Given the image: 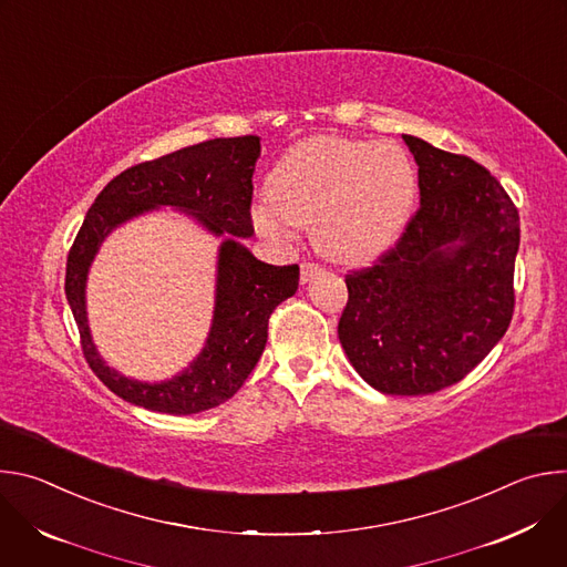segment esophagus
Listing matches in <instances>:
<instances>
[{
	"instance_id": "34e87169",
	"label": "esophagus",
	"mask_w": 567,
	"mask_h": 567,
	"mask_svg": "<svg viewBox=\"0 0 567 567\" xmlns=\"http://www.w3.org/2000/svg\"><path fill=\"white\" fill-rule=\"evenodd\" d=\"M318 274H322V269H320L318 265H313V262H302V265H300V282H302V285L309 282L311 278H316Z\"/></svg>"
}]
</instances>
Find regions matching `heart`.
Here are the masks:
<instances>
[{"label": "heart", "mask_w": 567, "mask_h": 567, "mask_svg": "<svg viewBox=\"0 0 567 567\" xmlns=\"http://www.w3.org/2000/svg\"><path fill=\"white\" fill-rule=\"evenodd\" d=\"M267 197L251 208L254 230L287 247L298 226H313L322 254L361 265L385 254L406 228L417 173L394 141L311 136L291 145L267 177Z\"/></svg>", "instance_id": "1"}]
</instances>
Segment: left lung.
I'll use <instances>...</instances> for the list:
<instances>
[{"label":"left lung","mask_w":567,"mask_h":567,"mask_svg":"<svg viewBox=\"0 0 567 567\" xmlns=\"http://www.w3.org/2000/svg\"><path fill=\"white\" fill-rule=\"evenodd\" d=\"M401 136L420 210L392 251L346 278L339 341L368 385L415 396L457 383L505 337L520 221L487 168Z\"/></svg>","instance_id":"8db88e82"}]
</instances>
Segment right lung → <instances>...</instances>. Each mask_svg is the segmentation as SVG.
I'll use <instances>...</instances> for the list:
<instances>
[{"mask_svg": "<svg viewBox=\"0 0 567 567\" xmlns=\"http://www.w3.org/2000/svg\"><path fill=\"white\" fill-rule=\"evenodd\" d=\"M260 136L204 141L114 177L80 226L66 260L64 293L96 377L121 399L154 413L193 415L230 399L262 357L269 316L298 289V265L258 260L241 239L254 235L251 195ZM173 207L219 236L216 305L200 354L171 380L141 382L107 367L93 343L86 316L89 269L102 241L147 212Z\"/></svg>", "mask_w": 567, "mask_h": 567, "instance_id": "1", "label": "right lung"}]
</instances>
